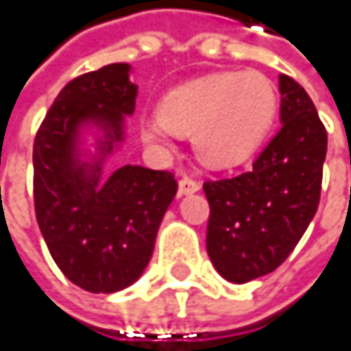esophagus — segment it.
Returning a JSON list of instances; mask_svg holds the SVG:
<instances>
[{"label":"esophagus","instance_id":"esophagus-1","mask_svg":"<svg viewBox=\"0 0 351 351\" xmlns=\"http://www.w3.org/2000/svg\"><path fill=\"white\" fill-rule=\"evenodd\" d=\"M195 191H199V183H197L195 179L183 177V179L179 181V195H191V193H195Z\"/></svg>","mask_w":351,"mask_h":351}]
</instances>
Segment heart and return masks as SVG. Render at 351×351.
Segmentation results:
<instances>
[{
    "label": "heart",
    "instance_id": "1",
    "mask_svg": "<svg viewBox=\"0 0 351 351\" xmlns=\"http://www.w3.org/2000/svg\"><path fill=\"white\" fill-rule=\"evenodd\" d=\"M278 113V92L257 71H221L164 94L158 115L143 119V141L170 149L189 134L195 158L208 168H232L259 149Z\"/></svg>",
    "mask_w": 351,
    "mask_h": 351
}]
</instances>
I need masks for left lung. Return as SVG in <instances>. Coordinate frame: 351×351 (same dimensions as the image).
<instances>
[{
	"label": "left lung",
	"instance_id": "left-lung-1",
	"mask_svg": "<svg viewBox=\"0 0 351 351\" xmlns=\"http://www.w3.org/2000/svg\"><path fill=\"white\" fill-rule=\"evenodd\" d=\"M280 130L248 172L204 183L206 250L234 285L271 274L312 223L322 185L326 130L307 92L280 73Z\"/></svg>",
	"mask_w": 351,
	"mask_h": 351
}]
</instances>
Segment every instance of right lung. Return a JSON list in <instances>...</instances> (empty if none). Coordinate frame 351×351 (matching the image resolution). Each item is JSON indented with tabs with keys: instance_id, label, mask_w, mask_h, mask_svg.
I'll return each instance as SVG.
<instances>
[{
	"instance_id": "obj_1",
	"label": "right lung",
	"mask_w": 351,
	"mask_h": 351,
	"mask_svg": "<svg viewBox=\"0 0 351 351\" xmlns=\"http://www.w3.org/2000/svg\"><path fill=\"white\" fill-rule=\"evenodd\" d=\"M128 62L66 84L33 145L35 217L58 269L88 293H117L143 276L177 195L166 170L126 164L103 177L126 143L138 86Z\"/></svg>"
}]
</instances>
